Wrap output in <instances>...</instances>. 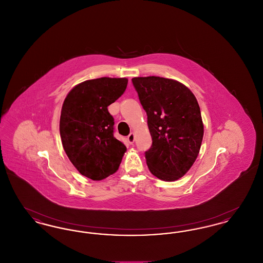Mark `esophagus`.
Masks as SVG:
<instances>
[{
  "mask_svg": "<svg viewBox=\"0 0 263 263\" xmlns=\"http://www.w3.org/2000/svg\"><path fill=\"white\" fill-rule=\"evenodd\" d=\"M127 140H128V142H129L130 144H133L134 141H135V134H134V133H130V134L128 135V137H127Z\"/></svg>",
  "mask_w": 263,
  "mask_h": 263,
  "instance_id": "34e87169",
  "label": "esophagus"
}]
</instances>
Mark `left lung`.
<instances>
[{
    "instance_id": "1",
    "label": "left lung",
    "mask_w": 263,
    "mask_h": 263,
    "mask_svg": "<svg viewBox=\"0 0 263 263\" xmlns=\"http://www.w3.org/2000/svg\"><path fill=\"white\" fill-rule=\"evenodd\" d=\"M132 83L147 112L152 146L145 153L151 173L175 181L197 159L204 134L200 107L183 84L161 77H138Z\"/></svg>"
}]
</instances>
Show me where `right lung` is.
I'll return each instance as SVG.
<instances>
[{
  "instance_id": "add662e5",
  "label": "right lung",
  "mask_w": 263,
  "mask_h": 263,
  "mask_svg": "<svg viewBox=\"0 0 263 263\" xmlns=\"http://www.w3.org/2000/svg\"><path fill=\"white\" fill-rule=\"evenodd\" d=\"M126 78L85 81L70 90L60 116V136L69 160L81 175L101 180L118 170L125 145L113 136L107 106L125 91Z\"/></svg>"
}]
</instances>
